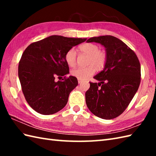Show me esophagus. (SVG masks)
<instances>
[{"mask_svg": "<svg viewBox=\"0 0 156 156\" xmlns=\"http://www.w3.org/2000/svg\"><path fill=\"white\" fill-rule=\"evenodd\" d=\"M82 80H79V79H78V84H80V83H82Z\"/></svg>", "mask_w": 156, "mask_h": 156, "instance_id": "1", "label": "esophagus"}]
</instances>
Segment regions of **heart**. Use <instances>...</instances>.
Instances as JSON below:
<instances>
[{
	"label": "heart",
	"mask_w": 156,
	"mask_h": 156,
	"mask_svg": "<svg viewBox=\"0 0 156 156\" xmlns=\"http://www.w3.org/2000/svg\"><path fill=\"white\" fill-rule=\"evenodd\" d=\"M80 50L89 55L88 64L86 68H76L71 71V74L79 80H85L93 75L98 69H101L105 67L107 61V55L105 51L99 49V46L97 44L88 43L82 45ZM65 60L70 67H74L77 61V52L74 48H72L66 53Z\"/></svg>",
	"instance_id": "1"
}]
</instances>
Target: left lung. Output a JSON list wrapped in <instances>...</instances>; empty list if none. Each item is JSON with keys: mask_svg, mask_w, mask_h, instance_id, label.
I'll return each mask as SVG.
<instances>
[{"mask_svg": "<svg viewBox=\"0 0 156 156\" xmlns=\"http://www.w3.org/2000/svg\"><path fill=\"white\" fill-rule=\"evenodd\" d=\"M106 48L107 61L103 70L90 82L86 103L97 117L112 119L122 114L136 93L141 82V66L135 53L124 42L111 35L88 39Z\"/></svg>", "mask_w": 156, "mask_h": 156, "instance_id": "8db88e82", "label": "left lung"}]
</instances>
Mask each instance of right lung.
I'll use <instances>...</instances> for the list:
<instances>
[{
  "instance_id": "obj_1",
  "label": "right lung",
  "mask_w": 156,
  "mask_h": 156,
  "mask_svg": "<svg viewBox=\"0 0 156 156\" xmlns=\"http://www.w3.org/2000/svg\"><path fill=\"white\" fill-rule=\"evenodd\" d=\"M86 40L51 35L25 49L19 61L18 74L25 100L34 111L52 115L67 104L69 93L78 83L74 76H65L69 73L65 54ZM60 77L64 79L55 81V77Z\"/></svg>"
}]
</instances>
